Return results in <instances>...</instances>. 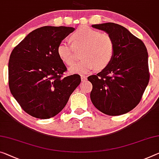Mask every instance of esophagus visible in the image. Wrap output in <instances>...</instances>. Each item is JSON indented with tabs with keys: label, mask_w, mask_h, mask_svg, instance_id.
Returning a JSON list of instances; mask_svg holds the SVG:
<instances>
[{
	"label": "esophagus",
	"mask_w": 159,
	"mask_h": 159,
	"mask_svg": "<svg viewBox=\"0 0 159 159\" xmlns=\"http://www.w3.org/2000/svg\"><path fill=\"white\" fill-rule=\"evenodd\" d=\"M81 80L82 82H84L87 80V76L85 75H81Z\"/></svg>",
	"instance_id": "1"
}]
</instances>
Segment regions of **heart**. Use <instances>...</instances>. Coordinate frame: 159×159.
I'll list each match as a JSON object with an SVG mask.
<instances>
[{
  "instance_id": "1",
  "label": "heart",
  "mask_w": 159,
  "mask_h": 159,
  "mask_svg": "<svg viewBox=\"0 0 159 159\" xmlns=\"http://www.w3.org/2000/svg\"><path fill=\"white\" fill-rule=\"evenodd\" d=\"M72 45L65 42L59 43L57 54L60 60L67 65L74 60L75 49H82V58L70 67V71L77 74H86L94 70H102L110 64L114 54V43L109 34L102 33L89 27L78 28L71 35Z\"/></svg>"
}]
</instances>
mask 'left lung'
Returning a JSON list of instances; mask_svg holds the SVG:
<instances>
[{"label":"left lung","mask_w":159,"mask_h":159,"mask_svg":"<svg viewBox=\"0 0 159 159\" xmlns=\"http://www.w3.org/2000/svg\"><path fill=\"white\" fill-rule=\"evenodd\" d=\"M113 39L114 54L110 64L96 75L90 99L102 113L110 116L126 114L137 106L149 81L148 52L143 43L118 24L92 25Z\"/></svg>","instance_id":"8db88e82"}]
</instances>
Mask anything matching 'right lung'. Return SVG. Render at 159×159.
<instances>
[{
    "label": "right lung",
    "instance_id": "obj_1",
    "mask_svg": "<svg viewBox=\"0 0 159 159\" xmlns=\"http://www.w3.org/2000/svg\"><path fill=\"white\" fill-rule=\"evenodd\" d=\"M75 30L72 27H42L29 33L12 51L10 90L32 116L46 119L57 115L80 84L79 75L62 77L67 68L57 54L59 43Z\"/></svg>",
    "mask_w": 159,
    "mask_h": 159
}]
</instances>
